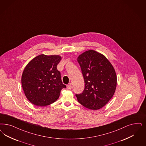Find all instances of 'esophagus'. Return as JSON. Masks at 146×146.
Masks as SVG:
<instances>
[{
	"label": "esophagus",
	"mask_w": 146,
	"mask_h": 146,
	"mask_svg": "<svg viewBox=\"0 0 146 146\" xmlns=\"http://www.w3.org/2000/svg\"><path fill=\"white\" fill-rule=\"evenodd\" d=\"M67 88L68 90H70L72 88V84L71 83H69L67 85Z\"/></svg>",
	"instance_id": "1"
}]
</instances>
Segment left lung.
Instances as JSON below:
<instances>
[{
    "instance_id": "1",
    "label": "left lung",
    "mask_w": 146,
    "mask_h": 146,
    "mask_svg": "<svg viewBox=\"0 0 146 146\" xmlns=\"http://www.w3.org/2000/svg\"><path fill=\"white\" fill-rule=\"evenodd\" d=\"M77 60L85 84L82 93L76 94L78 101L88 109H100L115 93L117 84L115 70L104 55L94 50L84 52Z\"/></svg>"
}]
</instances>
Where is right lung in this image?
I'll return each mask as SVG.
<instances>
[{
    "mask_svg": "<svg viewBox=\"0 0 146 146\" xmlns=\"http://www.w3.org/2000/svg\"><path fill=\"white\" fill-rule=\"evenodd\" d=\"M59 55H38L26 66L21 76V85L27 99L37 106L54 102L66 86L62 82L60 72L56 68Z\"/></svg>",
    "mask_w": 146,
    "mask_h": 146,
    "instance_id": "1",
    "label": "right lung"
}]
</instances>
